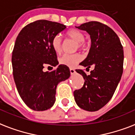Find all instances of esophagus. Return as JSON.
I'll use <instances>...</instances> for the list:
<instances>
[{
	"label": "esophagus",
	"instance_id": "obj_1",
	"mask_svg": "<svg viewBox=\"0 0 135 135\" xmlns=\"http://www.w3.org/2000/svg\"><path fill=\"white\" fill-rule=\"evenodd\" d=\"M70 72L71 75H73L74 73H75V70L74 68H70Z\"/></svg>",
	"mask_w": 135,
	"mask_h": 135
}]
</instances>
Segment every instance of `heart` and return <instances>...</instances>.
<instances>
[{"mask_svg": "<svg viewBox=\"0 0 135 135\" xmlns=\"http://www.w3.org/2000/svg\"><path fill=\"white\" fill-rule=\"evenodd\" d=\"M66 36L71 40L77 43V49H79L82 51H86L89 47V43L84 40V34L83 32L76 29H72L66 32ZM52 47L57 53L62 52V41L60 36L57 35L54 36L52 40ZM82 60V56L79 53H75L73 55L65 54L60 58L59 62L60 64L64 65L68 67L76 66Z\"/></svg>", "mask_w": 135, "mask_h": 135, "instance_id": "heart-1", "label": "heart"}]
</instances>
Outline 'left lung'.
<instances>
[{
	"label": "left lung",
	"instance_id": "obj_1",
	"mask_svg": "<svg viewBox=\"0 0 135 135\" xmlns=\"http://www.w3.org/2000/svg\"><path fill=\"white\" fill-rule=\"evenodd\" d=\"M88 32L91 46L88 56L80 65L89 70L86 75L83 70L76 72L84 77L82 88L74 91V97L79 108L88 111H97L103 107L114 94L123 71V47L116 33L103 23L91 21L79 27Z\"/></svg>",
	"mask_w": 135,
	"mask_h": 135
}]
</instances>
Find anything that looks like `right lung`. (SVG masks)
<instances>
[{"label":"right lung","mask_w":135,"mask_h":135,"mask_svg":"<svg viewBox=\"0 0 135 135\" xmlns=\"http://www.w3.org/2000/svg\"><path fill=\"white\" fill-rule=\"evenodd\" d=\"M65 28L60 23L40 20L26 25L17 37L12 55L13 77L21 99L32 110L52 107L57 85L70 75L64 65L51 72L43 71L45 65L58 64L52 40Z\"/></svg>","instance_id":"add662e5"}]
</instances>
